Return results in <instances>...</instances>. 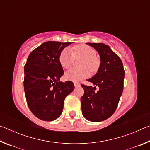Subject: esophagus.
I'll list each match as a JSON object with an SVG mask.
<instances>
[{
    "label": "esophagus",
    "mask_w": 150,
    "mask_h": 150,
    "mask_svg": "<svg viewBox=\"0 0 150 150\" xmlns=\"http://www.w3.org/2000/svg\"><path fill=\"white\" fill-rule=\"evenodd\" d=\"M74 85H75V87H79V83H74Z\"/></svg>",
    "instance_id": "34e87169"
}]
</instances>
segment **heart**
<instances>
[{
  "label": "heart",
  "instance_id": "obj_1",
  "mask_svg": "<svg viewBox=\"0 0 150 150\" xmlns=\"http://www.w3.org/2000/svg\"><path fill=\"white\" fill-rule=\"evenodd\" d=\"M96 55V51L85 44L75 45L73 52L69 48L63 49L59 57V62L63 69H70L75 59H82L80 62V67L82 69H72L67 71L65 75L66 79L77 82L89 77V70L91 72L96 71L100 65Z\"/></svg>",
  "mask_w": 150,
  "mask_h": 150
}]
</instances>
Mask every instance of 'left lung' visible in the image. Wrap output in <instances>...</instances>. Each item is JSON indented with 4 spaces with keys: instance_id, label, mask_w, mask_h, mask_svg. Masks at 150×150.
Masks as SVG:
<instances>
[{
    "instance_id": "left-lung-1",
    "label": "left lung",
    "mask_w": 150,
    "mask_h": 150,
    "mask_svg": "<svg viewBox=\"0 0 150 150\" xmlns=\"http://www.w3.org/2000/svg\"><path fill=\"white\" fill-rule=\"evenodd\" d=\"M97 51L100 65L96 75L87 81L98 86L95 92L91 86L84 84L81 97V110L84 117L91 122H101L113 115L117 108L124 87V69L122 62L110 47L102 43H87Z\"/></svg>"
}]
</instances>
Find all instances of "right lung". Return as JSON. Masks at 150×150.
Returning <instances> with one entry per match:
<instances>
[{
  "label": "right lung",
  "mask_w": 150,
  "mask_h": 150,
  "mask_svg": "<svg viewBox=\"0 0 150 150\" xmlns=\"http://www.w3.org/2000/svg\"><path fill=\"white\" fill-rule=\"evenodd\" d=\"M71 43L44 42L28 57L24 79L26 102L40 120L52 121L59 117L65 97L74 89L72 81H59L64 73L59 62L60 53Z\"/></svg>",
  "instance_id": "obj_1"
}]
</instances>
